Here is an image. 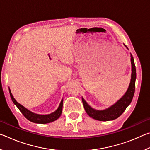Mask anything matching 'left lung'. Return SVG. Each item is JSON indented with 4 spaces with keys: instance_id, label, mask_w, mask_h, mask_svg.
I'll return each mask as SVG.
<instances>
[{
    "instance_id": "left-lung-1",
    "label": "left lung",
    "mask_w": 150,
    "mask_h": 150,
    "mask_svg": "<svg viewBox=\"0 0 150 150\" xmlns=\"http://www.w3.org/2000/svg\"><path fill=\"white\" fill-rule=\"evenodd\" d=\"M130 56L132 63V76L130 83L125 95L117 103L105 110H96L91 108L86 103V101L82 98L85 110L90 117L99 121H109L115 120V119L118 118L124 112L126 108L128 107V106L131 103L134 93H135L136 71V66L134 64V57L132 54Z\"/></svg>"
}]
</instances>
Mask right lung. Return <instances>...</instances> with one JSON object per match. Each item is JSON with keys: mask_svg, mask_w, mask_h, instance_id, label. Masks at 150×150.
Wrapping results in <instances>:
<instances>
[{"mask_svg": "<svg viewBox=\"0 0 150 150\" xmlns=\"http://www.w3.org/2000/svg\"><path fill=\"white\" fill-rule=\"evenodd\" d=\"M9 93H10V95H11L12 102H13L14 105L17 106L18 108L20 111L22 112V115L24 116V117L27 118L28 120H30V122H32L38 123V124L50 123V122H52L53 121H55V120H57V118H59L60 117L61 115H62V109H63V100L60 103L59 108H58L57 110L55 112H53L48 115H36V114L32 112H30L26 108H24L23 106L20 105L18 103H17L16 100L14 98L13 96H12L10 88H9Z\"/></svg>", "mask_w": 150, "mask_h": 150, "instance_id": "obj_1", "label": "right lung"}]
</instances>
